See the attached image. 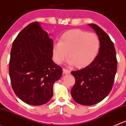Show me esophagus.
<instances>
[{"instance_id":"34e87169","label":"esophagus","mask_w":126,"mask_h":126,"mask_svg":"<svg viewBox=\"0 0 126 126\" xmlns=\"http://www.w3.org/2000/svg\"><path fill=\"white\" fill-rule=\"evenodd\" d=\"M70 72L69 71L68 69H63V74H70Z\"/></svg>"}]
</instances>
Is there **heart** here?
Returning a JSON list of instances; mask_svg holds the SVG:
<instances>
[{
  "mask_svg": "<svg viewBox=\"0 0 126 126\" xmlns=\"http://www.w3.org/2000/svg\"><path fill=\"white\" fill-rule=\"evenodd\" d=\"M100 39L93 33L80 30H72L62 34L59 42L52 46V58L61 64L67 58L69 64L77 68L85 67L96 57L100 49Z\"/></svg>",
  "mask_w": 126,
  "mask_h": 126,
  "instance_id": "obj_1",
  "label": "heart"
}]
</instances>
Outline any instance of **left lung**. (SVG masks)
Masks as SVG:
<instances>
[{
    "label": "left lung",
    "instance_id": "1",
    "mask_svg": "<svg viewBox=\"0 0 126 126\" xmlns=\"http://www.w3.org/2000/svg\"><path fill=\"white\" fill-rule=\"evenodd\" d=\"M88 25L94 30L100 39L99 53L88 66L71 72L75 79L71 95L75 102L85 106L98 103L108 95L117 71V59L113 43L98 25Z\"/></svg>",
    "mask_w": 126,
    "mask_h": 126
}]
</instances>
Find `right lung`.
<instances>
[{
    "mask_svg": "<svg viewBox=\"0 0 126 126\" xmlns=\"http://www.w3.org/2000/svg\"><path fill=\"white\" fill-rule=\"evenodd\" d=\"M53 40L38 21L22 30L13 42L9 62L12 87L21 101L33 106L48 102L62 69L52 61Z\"/></svg>",
    "mask_w": 126,
    "mask_h": 126,
    "instance_id": "right-lung-1",
    "label": "right lung"
}]
</instances>
